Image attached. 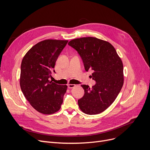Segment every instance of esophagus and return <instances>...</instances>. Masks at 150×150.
I'll list each match as a JSON object with an SVG mask.
<instances>
[{"mask_svg": "<svg viewBox=\"0 0 150 150\" xmlns=\"http://www.w3.org/2000/svg\"><path fill=\"white\" fill-rule=\"evenodd\" d=\"M68 86V88L69 89H72V88H74L75 87V84H69L67 85Z\"/></svg>", "mask_w": 150, "mask_h": 150, "instance_id": "34e87169", "label": "esophagus"}]
</instances>
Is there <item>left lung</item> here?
Wrapping results in <instances>:
<instances>
[{
  "label": "left lung",
  "mask_w": 150,
  "mask_h": 150,
  "mask_svg": "<svg viewBox=\"0 0 150 150\" xmlns=\"http://www.w3.org/2000/svg\"><path fill=\"white\" fill-rule=\"evenodd\" d=\"M68 44L80 54L85 70L93 71L92 79L96 81L91 88L81 85L84 95L78 101L80 109L89 115L103 112L115 101L123 85L121 58L111 44L97 38H77Z\"/></svg>",
  "instance_id": "obj_1"
}]
</instances>
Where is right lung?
<instances>
[{
	"label": "right lung",
	"instance_id": "obj_1",
	"mask_svg": "<svg viewBox=\"0 0 150 150\" xmlns=\"http://www.w3.org/2000/svg\"><path fill=\"white\" fill-rule=\"evenodd\" d=\"M67 40L45 39L35 44L23 57L21 67L20 86L31 106L39 112L52 114L58 111L67 85L49 80Z\"/></svg>",
	"mask_w": 150,
	"mask_h": 150
}]
</instances>
